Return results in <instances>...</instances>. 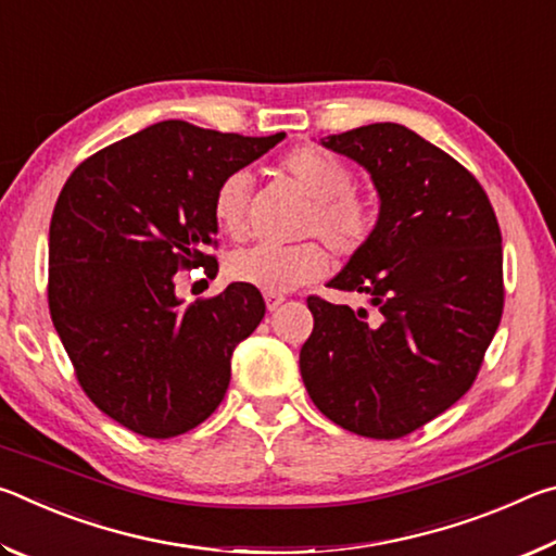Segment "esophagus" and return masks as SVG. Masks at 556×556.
<instances>
[{
	"mask_svg": "<svg viewBox=\"0 0 556 556\" xmlns=\"http://www.w3.org/2000/svg\"><path fill=\"white\" fill-rule=\"evenodd\" d=\"M265 301H267L269 312H277V308L287 301V296L285 294H277V291H265Z\"/></svg>",
	"mask_w": 556,
	"mask_h": 556,
	"instance_id": "obj_1",
	"label": "esophagus"
}]
</instances>
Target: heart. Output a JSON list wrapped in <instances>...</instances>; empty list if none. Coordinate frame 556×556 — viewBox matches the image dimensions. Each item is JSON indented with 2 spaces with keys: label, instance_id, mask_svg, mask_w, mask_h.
I'll list each match as a JSON object with an SVG mask.
<instances>
[{
  "label": "heart",
  "instance_id": "1",
  "mask_svg": "<svg viewBox=\"0 0 556 556\" xmlns=\"http://www.w3.org/2000/svg\"><path fill=\"white\" fill-rule=\"evenodd\" d=\"M279 174L296 186L312 211L306 215L304 232L318 235L336 255L353 257L378 230L380 205L375 195L353 186V172L341 156L312 144L294 147L279 159ZM252 181L244 172H232L215 186L213 220L218 228L240 240L248 232ZM331 257L321 242L308 240L289 248L255 244V248L232 252L228 260V277L240 285L262 291H289L321 279Z\"/></svg>",
  "mask_w": 556,
  "mask_h": 556
}]
</instances>
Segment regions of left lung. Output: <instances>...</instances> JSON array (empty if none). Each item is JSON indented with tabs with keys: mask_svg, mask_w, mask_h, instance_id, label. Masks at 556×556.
<instances>
[{
	"mask_svg": "<svg viewBox=\"0 0 556 556\" xmlns=\"http://www.w3.org/2000/svg\"><path fill=\"white\" fill-rule=\"evenodd\" d=\"M326 147L380 193L378 230L328 285L368 294L375 312L308 296L301 378L333 425L402 439L478 378L505 304L501 225L478 178L417 131L375 122Z\"/></svg>",
	"mask_w": 556,
	"mask_h": 556,
	"instance_id": "1",
	"label": "left lung"
}]
</instances>
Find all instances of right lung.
Segmentation results:
<instances>
[{
  "mask_svg": "<svg viewBox=\"0 0 556 556\" xmlns=\"http://www.w3.org/2000/svg\"><path fill=\"white\" fill-rule=\"evenodd\" d=\"M281 139L166 119L88 156L61 188L51 321L88 400L139 437L172 439L208 419L235 345L265 316L257 287L232 281L184 306L174 277H215V186Z\"/></svg>",
  "mask_w": 556,
  "mask_h": 556,
  "instance_id": "obj_1",
  "label": "right lung"
}]
</instances>
